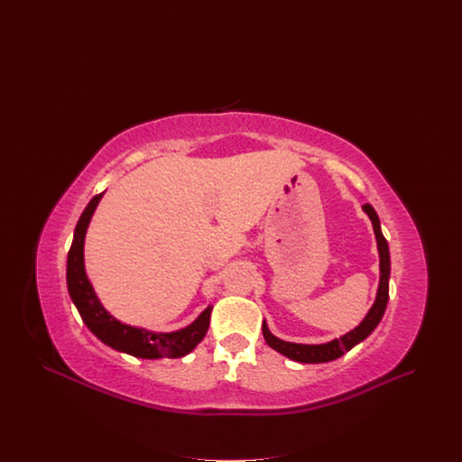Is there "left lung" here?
<instances>
[{"instance_id":"obj_1","label":"left lung","mask_w":462,"mask_h":462,"mask_svg":"<svg viewBox=\"0 0 462 462\" xmlns=\"http://www.w3.org/2000/svg\"><path fill=\"white\" fill-rule=\"evenodd\" d=\"M364 210L373 223L376 243H378V254H380V285H378L376 301L373 303V307L367 312V316L364 318V321L356 328H353L351 333H347L342 338L328 342V344H321V346H303V344L283 342V340L276 338L274 335H271L267 323L263 321V337H265V342L274 351L282 353L283 356H287L294 362H301V364H321V362L337 360L342 355H346L347 351H351L356 344L365 340L374 331L378 321L382 319L385 305H387V298H389V248H387L385 237L382 236L380 221H378L374 208L371 205H364Z\"/></svg>"}]
</instances>
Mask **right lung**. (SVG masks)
Masks as SVG:
<instances>
[{
  "label": "right lung",
  "instance_id": "1",
  "mask_svg": "<svg viewBox=\"0 0 462 462\" xmlns=\"http://www.w3.org/2000/svg\"><path fill=\"white\" fill-rule=\"evenodd\" d=\"M102 193L95 195L82 212L68 254V289L89 331L106 346L137 358H180L199 344L210 325L212 307L177 333H152L146 328L124 325L98 301L84 269V237Z\"/></svg>",
  "mask_w": 462,
  "mask_h": 462
}]
</instances>
